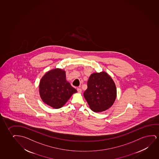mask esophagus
<instances>
[{
  "mask_svg": "<svg viewBox=\"0 0 159 159\" xmlns=\"http://www.w3.org/2000/svg\"><path fill=\"white\" fill-rule=\"evenodd\" d=\"M77 91H78V93H81V92H82V89H81L80 88V87H79V88L77 89Z\"/></svg>",
  "mask_w": 159,
  "mask_h": 159,
  "instance_id": "obj_1",
  "label": "esophagus"
}]
</instances>
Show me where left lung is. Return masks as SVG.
Wrapping results in <instances>:
<instances>
[{
    "mask_svg": "<svg viewBox=\"0 0 159 159\" xmlns=\"http://www.w3.org/2000/svg\"><path fill=\"white\" fill-rule=\"evenodd\" d=\"M116 96L115 84L107 73H94L90 75L84 96L92 111L107 110L113 105Z\"/></svg>",
    "mask_w": 159,
    "mask_h": 159,
    "instance_id": "8db88e82",
    "label": "left lung"
}]
</instances>
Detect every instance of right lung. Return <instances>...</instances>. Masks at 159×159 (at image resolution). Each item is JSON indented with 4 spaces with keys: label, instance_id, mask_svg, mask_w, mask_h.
I'll return each instance as SVG.
<instances>
[{
    "label": "right lung",
    "instance_id": "1",
    "mask_svg": "<svg viewBox=\"0 0 159 159\" xmlns=\"http://www.w3.org/2000/svg\"><path fill=\"white\" fill-rule=\"evenodd\" d=\"M39 92L45 104L54 109H59L77 91L66 81L65 71L56 68L47 72L42 78Z\"/></svg>",
    "mask_w": 159,
    "mask_h": 159
}]
</instances>
